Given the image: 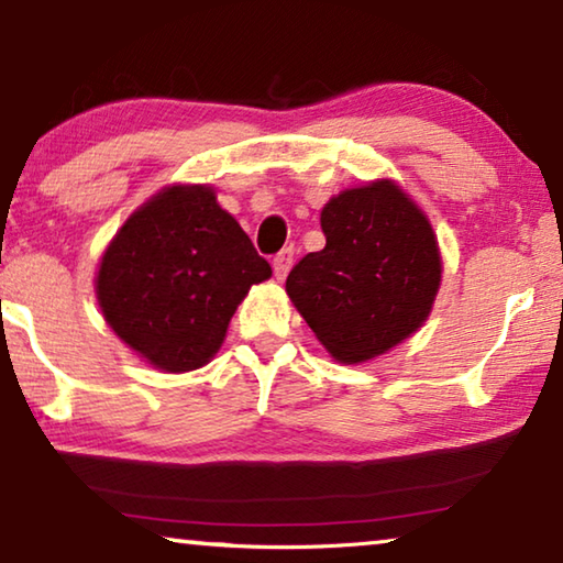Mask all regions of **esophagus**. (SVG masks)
<instances>
[{"instance_id": "obj_1", "label": "esophagus", "mask_w": 563, "mask_h": 563, "mask_svg": "<svg viewBox=\"0 0 563 563\" xmlns=\"http://www.w3.org/2000/svg\"><path fill=\"white\" fill-rule=\"evenodd\" d=\"M290 267H292V247H285L273 257V271L278 275V280H283L285 275H288Z\"/></svg>"}]
</instances>
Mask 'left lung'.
I'll use <instances>...</instances> for the list:
<instances>
[{"label": "left lung", "mask_w": 563, "mask_h": 563, "mask_svg": "<svg viewBox=\"0 0 563 563\" xmlns=\"http://www.w3.org/2000/svg\"><path fill=\"white\" fill-rule=\"evenodd\" d=\"M321 228L325 247L292 267L285 290L333 358L366 362L430 316L442 278L438 240L391 181L333 197Z\"/></svg>", "instance_id": "left-lung-1"}]
</instances>
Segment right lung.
I'll list each match as a JSON object with an SVG mask.
<instances>
[{"label": "right lung", "instance_id": "obj_1", "mask_svg": "<svg viewBox=\"0 0 563 563\" xmlns=\"http://www.w3.org/2000/svg\"><path fill=\"white\" fill-rule=\"evenodd\" d=\"M271 265L209 187H169L123 224L100 263L98 303L148 364L189 372L217 354Z\"/></svg>", "mask_w": 563, "mask_h": 563}]
</instances>
